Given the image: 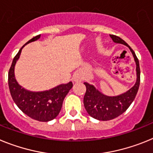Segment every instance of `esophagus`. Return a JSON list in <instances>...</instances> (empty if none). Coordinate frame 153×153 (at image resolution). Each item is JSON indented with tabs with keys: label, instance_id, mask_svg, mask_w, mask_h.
<instances>
[{
	"label": "esophagus",
	"instance_id": "1",
	"mask_svg": "<svg viewBox=\"0 0 153 153\" xmlns=\"http://www.w3.org/2000/svg\"><path fill=\"white\" fill-rule=\"evenodd\" d=\"M79 79H80V78H78V76H75V77H74V78H73V80H74V82H78V81L79 80Z\"/></svg>",
	"mask_w": 153,
	"mask_h": 153
}]
</instances>
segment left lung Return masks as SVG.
<instances>
[{"label": "left lung", "instance_id": "8db88e82", "mask_svg": "<svg viewBox=\"0 0 153 153\" xmlns=\"http://www.w3.org/2000/svg\"><path fill=\"white\" fill-rule=\"evenodd\" d=\"M115 43L126 45L132 52L136 64V82L128 91L117 96H107L95 88L92 85L84 82L86 92L84 96V106L86 111L92 118L98 120L108 121L113 119L125 112L132 104L139 90L140 84V68L139 59L129 45L116 35L110 34Z\"/></svg>", "mask_w": 153, "mask_h": 153}]
</instances>
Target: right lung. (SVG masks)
<instances>
[{
    "label": "right lung",
    "mask_w": 153,
    "mask_h": 153,
    "mask_svg": "<svg viewBox=\"0 0 153 153\" xmlns=\"http://www.w3.org/2000/svg\"><path fill=\"white\" fill-rule=\"evenodd\" d=\"M41 34L31 38L25 44L39 39ZM13 59L8 72V86L10 95L18 108L31 119L40 122H48L56 118L60 112L65 97L72 88V82L62 84L50 90L44 91H30L21 87L14 76L15 64L21 54V50Z\"/></svg>",
    "instance_id": "right-lung-1"
}]
</instances>
